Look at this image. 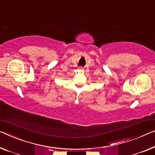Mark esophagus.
<instances>
[{
	"instance_id": "esophagus-1",
	"label": "esophagus",
	"mask_w": 155,
	"mask_h": 155,
	"mask_svg": "<svg viewBox=\"0 0 155 155\" xmlns=\"http://www.w3.org/2000/svg\"><path fill=\"white\" fill-rule=\"evenodd\" d=\"M78 70L80 71H84V68H82V67H80L79 68H78Z\"/></svg>"
}]
</instances>
